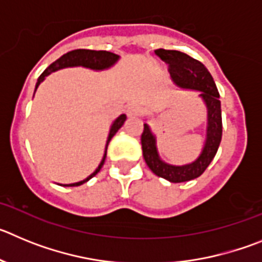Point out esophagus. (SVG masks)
<instances>
[{
    "label": "esophagus",
    "instance_id": "esophagus-1",
    "mask_svg": "<svg viewBox=\"0 0 262 262\" xmlns=\"http://www.w3.org/2000/svg\"><path fill=\"white\" fill-rule=\"evenodd\" d=\"M127 115H128L129 118H138L140 117V114H142V110H140V107L136 105H131L127 107Z\"/></svg>",
    "mask_w": 262,
    "mask_h": 262
}]
</instances>
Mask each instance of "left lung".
I'll use <instances>...</instances> for the list:
<instances>
[{
  "label": "left lung",
  "instance_id": "obj_1",
  "mask_svg": "<svg viewBox=\"0 0 262 262\" xmlns=\"http://www.w3.org/2000/svg\"><path fill=\"white\" fill-rule=\"evenodd\" d=\"M157 56L169 64L170 77L174 84L181 89L196 90L200 92V98L207 110V126H206V140L202 152L193 163L185 165H172L165 163L160 157L156 145V136L151 127L144 123V131L142 134L143 157L148 168L159 177L168 180L169 182H186L200 177L206 168L210 165L217 152L222 140V108L219 101V92L202 62L193 59L189 55L180 51L159 50L155 51Z\"/></svg>",
  "mask_w": 262,
  "mask_h": 262
}]
</instances>
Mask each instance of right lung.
I'll return each instance as SVG.
<instances>
[{
    "instance_id": "1",
    "label": "right lung",
    "mask_w": 262,
    "mask_h": 262,
    "mask_svg": "<svg viewBox=\"0 0 262 262\" xmlns=\"http://www.w3.org/2000/svg\"><path fill=\"white\" fill-rule=\"evenodd\" d=\"M118 60H119V55H115V53L108 52V51H93V50L69 51V52H67L66 55H62L61 57H59L56 61H53L52 64H51V66L43 72V73H41L40 77L38 78V82H36L35 85V92L36 89H38L39 85H40L41 82L45 81V78L47 77L48 75H51L52 72H56L62 68H69V67H84V68L93 69V71H105V69H108L114 66ZM126 119H127L126 115L122 114L119 115V117H118L113 123H111L107 140H106L105 154H103V157L102 160H101V163H99L98 168H97L92 174L88 176V177L85 178V180H82V181L75 182V184H64V185L59 184V185H62V186H80V185L89 181L92 177H94V176H96L97 173L101 170V168L103 166V163H105V159H106V152H107V145L108 143H110L111 138L118 133V129H119L120 127L123 126Z\"/></svg>"
}]
</instances>
